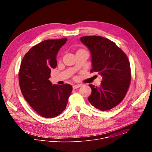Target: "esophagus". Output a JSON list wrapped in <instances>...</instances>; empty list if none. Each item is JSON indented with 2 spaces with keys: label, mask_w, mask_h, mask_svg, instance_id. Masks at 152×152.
<instances>
[{
  "label": "esophagus",
  "mask_w": 152,
  "mask_h": 152,
  "mask_svg": "<svg viewBox=\"0 0 152 152\" xmlns=\"http://www.w3.org/2000/svg\"><path fill=\"white\" fill-rule=\"evenodd\" d=\"M80 86H81L80 85H73V90H75V89H76V88H78L80 87Z\"/></svg>",
  "instance_id": "1"
}]
</instances>
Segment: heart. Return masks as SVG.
<instances>
[{
  "label": "heart",
  "mask_w": 152,
  "mask_h": 152,
  "mask_svg": "<svg viewBox=\"0 0 152 152\" xmlns=\"http://www.w3.org/2000/svg\"><path fill=\"white\" fill-rule=\"evenodd\" d=\"M80 50H82V49H80Z\"/></svg>",
  "instance_id": "obj_1"
}]
</instances>
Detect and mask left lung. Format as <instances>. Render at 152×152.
I'll return each instance as SVG.
<instances>
[{"mask_svg":"<svg viewBox=\"0 0 152 152\" xmlns=\"http://www.w3.org/2000/svg\"><path fill=\"white\" fill-rule=\"evenodd\" d=\"M81 42L90 50L92 58L91 72L102 76L99 87L92 84L88 101L100 111H108L124 98L131 80L127 56L115 43L100 36L80 37Z\"/></svg>","mask_w":152,"mask_h":152,"instance_id":"8db88e82","label":"left lung"}]
</instances>
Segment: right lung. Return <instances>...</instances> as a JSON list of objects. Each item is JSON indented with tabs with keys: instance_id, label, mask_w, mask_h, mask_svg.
I'll list each match as a JSON object with an SVG mask.
<instances>
[{
	"instance_id": "obj_1",
	"label": "right lung",
	"mask_w": 152,
	"mask_h": 152,
	"mask_svg": "<svg viewBox=\"0 0 152 152\" xmlns=\"http://www.w3.org/2000/svg\"><path fill=\"white\" fill-rule=\"evenodd\" d=\"M67 38L46 39L33 46L21 61L18 73L20 88L25 99L39 115L55 117L67 107L72 91L69 84L52 85L51 69L56 67L59 49Z\"/></svg>"
}]
</instances>
